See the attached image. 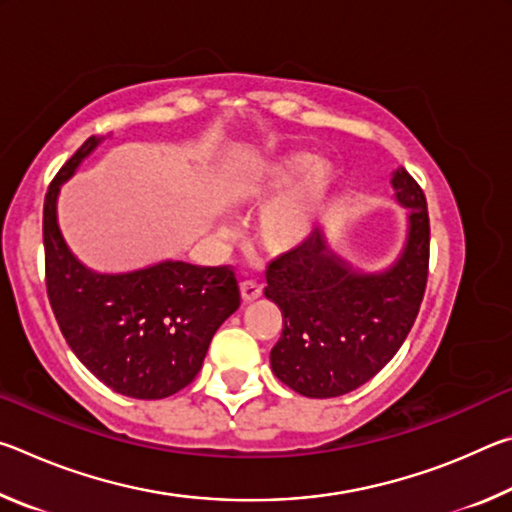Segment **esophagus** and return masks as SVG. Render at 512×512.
I'll return each instance as SVG.
<instances>
[{
  "mask_svg": "<svg viewBox=\"0 0 512 512\" xmlns=\"http://www.w3.org/2000/svg\"><path fill=\"white\" fill-rule=\"evenodd\" d=\"M239 289H241V298H244L246 302H253L262 296V284L255 280H244L239 284Z\"/></svg>",
  "mask_w": 512,
  "mask_h": 512,
  "instance_id": "1",
  "label": "esophagus"
}]
</instances>
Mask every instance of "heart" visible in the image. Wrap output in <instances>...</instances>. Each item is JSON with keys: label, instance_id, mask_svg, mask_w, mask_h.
Wrapping results in <instances>:
<instances>
[{"label": "heart", "instance_id": "b5f03b06", "mask_svg": "<svg viewBox=\"0 0 512 512\" xmlns=\"http://www.w3.org/2000/svg\"><path fill=\"white\" fill-rule=\"evenodd\" d=\"M309 163L311 155L307 153L289 155V158L273 162L255 183H248L244 189L248 201H264V198H271L292 187L259 219V239L273 253H289V250L307 244L311 232L316 228L318 216L327 203L329 192H332L336 178L334 169L327 162H314L311 168L308 167ZM302 172L306 174L305 177L301 175ZM296 179L298 184L295 183Z\"/></svg>", "mask_w": 512, "mask_h": 512}]
</instances>
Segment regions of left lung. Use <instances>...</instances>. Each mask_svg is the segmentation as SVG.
Returning a JSON list of instances; mask_svg holds the SVG:
<instances>
[{
  "label": "left lung",
  "instance_id": "left-lung-1",
  "mask_svg": "<svg viewBox=\"0 0 512 512\" xmlns=\"http://www.w3.org/2000/svg\"><path fill=\"white\" fill-rule=\"evenodd\" d=\"M409 207L402 257L384 273H357L318 228L307 244L268 262L264 289L282 311L271 350L275 377L305 397H339L366 384L395 357L418 318L429 277V212L406 169L393 173Z\"/></svg>",
  "mask_w": 512,
  "mask_h": 512
}]
</instances>
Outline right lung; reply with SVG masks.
I'll use <instances>...</instances> for the list:
<instances>
[{
	"instance_id": "add662e5",
	"label": "right lung",
	"mask_w": 512,
	"mask_h": 512,
	"mask_svg": "<svg viewBox=\"0 0 512 512\" xmlns=\"http://www.w3.org/2000/svg\"><path fill=\"white\" fill-rule=\"evenodd\" d=\"M88 137L51 180L42 210L47 296L79 361L115 393L162 400L192 384L216 329L241 296L230 266L160 262L133 273L85 268L56 219L58 189L97 149Z\"/></svg>"
}]
</instances>
